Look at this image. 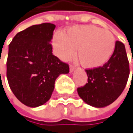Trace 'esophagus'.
I'll list each match as a JSON object with an SVG mask.
<instances>
[{
	"label": "esophagus",
	"instance_id": "1",
	"mask_svg": "<svg viewBox=\"0 0 133 133\" xmlns=\"http://www.w3.org/2000/svg\"><path fill=\"white\" fill-rule=\"evenodd\" d=\"M75 70V66L73 65H70V72H72V71H74Z\"/></svg>",
	"mask_w": 133,
	"mask_h": 133
}]
</instances>
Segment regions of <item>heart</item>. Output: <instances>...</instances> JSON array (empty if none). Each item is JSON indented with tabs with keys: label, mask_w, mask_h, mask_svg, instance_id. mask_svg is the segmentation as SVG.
<instances>
[{
	"label": "heart",
	"mask_w": 133,
	"mask_h": 133,
	"mask_svg": "<svg viewBox=\"0 0 133 133\" xmlns=\"http://www.w3.org/2000/svg\"><path fill=\"white\" fill-rule=\"evenodd\" d=\"M116 41L114 34L95 25H79L57 32L53 38L55 54L66 60L73 57L77 49L80 63L87 68L103 65L111 57Z\"/></svg>",
	"instance_id": "heart-1"
}]
</instances>
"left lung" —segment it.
Instances as JSON below:
<instances>
[{
	"mask_svg": "<svg viewBox=\"0 0 133 133\" xmlns=\"http://www.w3.org/2000/svg\"><path fill=\"white\" fill-rule=\"evenodd\" d=\"M87 83L78 87L79 97L86 103L97 108L111 104L123 92L130 75L125 46L116 41L113 55L103 66L86 69Z\"/></svg>",
	"mask_w": 133,
	"mask_h": 133,
	"instance_id": "1",
	"label": "left lung"
}]
</instances>
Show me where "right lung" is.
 I'll list each match as a JSON object with an SVG mask.
<instances>
[{
	"mask_svg": "<svg viewBox=\"0 0 133 133\" xmlns=\"http://www.w3.org/2000/svg\"><path fill=\"white\" fill-rule=\"evenodd\" d=\"M55 25L30 26L14 37L9 45L6 76L17 99L29 107L46 103L59 74H68V64L52 54L50 41Z\"/></svg>",
	"mask_w": 133,
	"mask_h": 133,
	"instance_id": "obj_1",
	"label": "right lung"
}]
</instances>
